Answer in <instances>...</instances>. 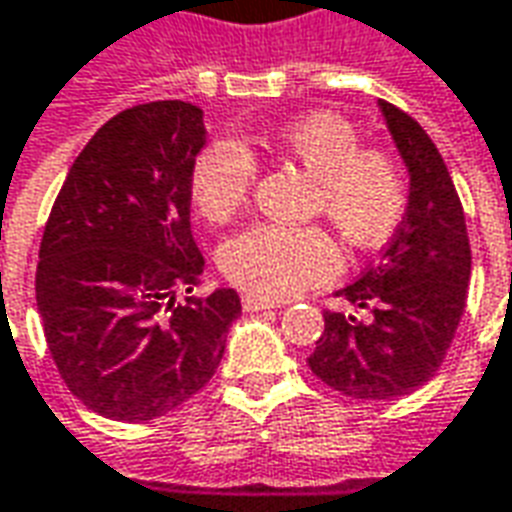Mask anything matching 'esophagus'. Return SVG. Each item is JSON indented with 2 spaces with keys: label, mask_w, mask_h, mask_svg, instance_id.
<instances>
[{
  "label": "esophagus",
  "mask_w": 512,
  "mask_h": 512,
  "mask_svg": "<svg viewBox=\"0 0 512 512\" xmlns=\"http://www.w3.org/2000/svg\"><path fill=\"white\" fill-rule=\"evenodd\" d=\"M281 303L278 300H267V297L259 295H242V308L245 311H264V308H278Z\"/></svg>",
  "instance_id": "1"
}]
</instances>
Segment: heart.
Wrapping results in <instances>:
<instances>
[{"label": "heart", "instance_id": "heart-1", "mask_svg": "<svg viewBox=\"0 0 512 512\" xmlns=\"http://www.w3.org/2000/svg\"><path fill=\"white\" fill-rule=\"evenodd\" d=\"M311 176L308 215H325L355 248H375L400 226L408 204L400 162L389 151L361 148L355 126L342 115L314 112L286 123L270 143ZM259 165L248 148L220 137L201 148L190 170L198 212L223 223L248 204ZM339 250L320 226L256 223L220 248V267L250 295L284 300L339 273Z\"/></svg>", "mask_w": 512, "mask_h": 512}]
</instances>
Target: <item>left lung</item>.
<instances>
[{
    "instance_id": "left-lung-1",
    "label": "left lung",
    "mask_w": 512,
    "mask_h": 512,
    "mask_svg": "<svg viewBox=\"0 0 512 512\" xmlns=\"http://www.w3.org/2000/svg\"><path fill=\"white\" fill-rule=\"evenodd\" d=\"M408 165V212L383 259L336 292L366 317L325 311L308 366L353 400H397L438 372L466 311L471 248L458 190L436 143L408 112L380 101Z\"/></svg>"
}]
</instances>
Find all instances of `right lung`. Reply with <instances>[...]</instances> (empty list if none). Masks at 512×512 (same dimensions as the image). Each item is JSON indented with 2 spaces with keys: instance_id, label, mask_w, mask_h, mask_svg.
Masks as SVG:
<instances>
[{
  "instance_id": "1",
  "label": "right lung",
  "mask_w": 512,
  "mask_h": 512,
  "mask_svg": "<svg viewBox=\"0 0 512 512\" xmlns=\"http://www.w3.org/2000/svg\"><path fill=\"white\" fill-rule=\"evenodd\" d=\"M204 110L148 101L101 126L74 159L41 239L35 300L60 378L118 422L165 416L204 389L226 353L239 295L201 284L190 170Z\"/></svg>"
}]
</instances>
